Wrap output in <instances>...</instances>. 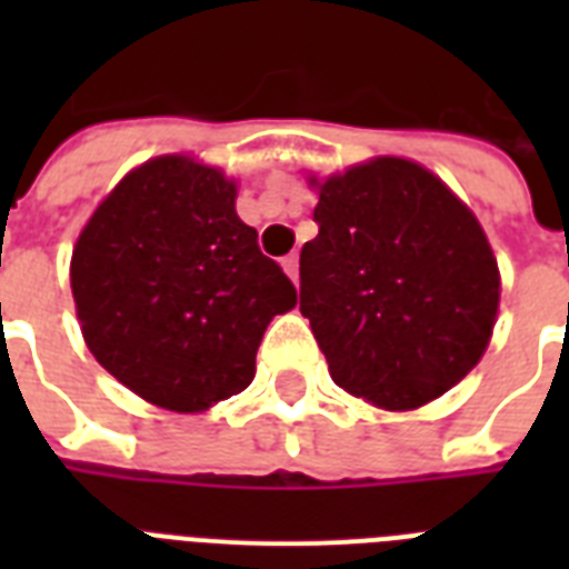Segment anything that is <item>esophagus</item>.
<instances>
[{
    "label": "esophagus",
    "mask_w": 569,
    "mask_h": 569,
    "mask_svg": "<svg viewBox=\"0 0 569 569\" xmlns=\"http://www.w3.org/2000/svg\"><path fill=\"white\" fill-rule=\"evenodd\" d=\"M283 271L289 274V280H292V283H298V253H289V257H283Z\"/></svg>",
    "instance_id": "1"
}]
</instances>
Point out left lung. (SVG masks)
Instances as JSON below:
<instances>
[{
  "instance_id": "obj_1",
  "label": "left lung",
  "mask_w": 569,
  "mask_h": 569,
  "mask_svg": "<svg viewBox=\"0 0 569 569\" xmlns=\"http://www.w3.org/2000/svg\"><path fill=\"white\" fill-rule=\"evenodd\" d=\"M319 189L301 250V312L337 387L413 410L467 378L499 310L481 223L422 164L378 156Z\"/></svg>"
}]
</instances>
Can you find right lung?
<instances>
[{
    "label": "right lung",
    "mask_w": 569,
    "mask_h": 569,
    "mask_svg": "<svg viewBox=\"0 0 569 569\" xmlns=\"http://www.w3.org/2000/svg\"><path fill=\"white\" fill-rule=\"evenodd\" d=\"M70 289L97 363L173 413L248 387L268 321L298 303L236 214V182L189 156L114 186L79 232Z\"/></svg>",
    "instance_id": "obj_1"
}]
</instances>
